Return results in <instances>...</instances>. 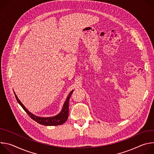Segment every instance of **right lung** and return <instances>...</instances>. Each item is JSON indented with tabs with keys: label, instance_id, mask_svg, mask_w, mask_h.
I'll return each instance as SVG.
<instances>
[{
	"label": "right lung",
	"instance_id": "add662e5",
	"mask_svg": "<svg viewBox=\"0 0 154 154\" xmlns=\"http://www.w3.org/2000/svg\"><path fill=\"white\" fill-rule=\"evenodd\" d=\"M73 91L74 90H72L71 93L69 94V95L68 96L66 99L63 105L61 112L58 115L52 117H40V116L35 115L32 113L30 112L26 108V106L23 104V103L20 101V100L18 99L17 95L15 94L14 92V93L19 104L24 109V111L29 115V116L33 120H34L35 121H36V122L41 125H46V126H54V125L55 126V125H59L64 124L68 119V114H69V101L70 97L72 94Z\"/></svg>",
	"mask_w": 154,
	"mask_h": 154
}]
</instances>
